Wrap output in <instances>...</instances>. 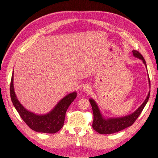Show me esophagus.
Masks as SVG:
<instances>
[{"mask_svg": "<svg viewBox=\"0 0 158 158\" xmlns=\"http://www.w3.org/2000/svg\"><path fill=\"white\" fill-rule=\"evenodd\" d=\"M83 91H84L85 93H89L91 92V88L90 86L88 85H85L84 87H83Z\"/></svg>", "mask_w": 158, "mask_h": 158, "instance_id": "obj_1", "label": "esophagus"}]
</instances>
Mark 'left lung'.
<instances>
[{"label": "left lung", "instance_id": "obj_1", "mask_svg": "<svg viewBox=\"0 0 158 158\" xmlns=\"http://www.w3.org/2000/svg\"><path fill=\"white\" fill-rule=\"evenodd\" d=\"M132 53L133 56L135 58L142 60L147 68L146 62L143 56L136 50H133ZM148 81L150 88V80L149 75ZM149 95L150 91L149 92L148 94L146 97V99L144 100L142 105L135 112L130 114V115L119 117H105L102 115L101 111H100L98 104L96 102L94 99L89 98V102L91 104L94 114V120L92 124V127L94 130H96L99 134H102V135H110V134L119 132V131L125 129L127 127L131 126L140 115L144 107L145 106L146 104L148 102Z\"/></svg>", "mask_w": 158, "mask_h": 158}]
</instances>
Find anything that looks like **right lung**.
I'll use <instances>...</instances> for the list:
<instances>
[{"mask_svg": "<svg viewBox=\"0 0 158 158\" xmlns=\"http://www.w3.org/2000/svg\"><path fill=\"white\" fill-rule=\"evenodd\" d=\"M10 94L13 106L24 122L35 132L54 134L62 128L65 119L67 109L77 97L73 92L62 98L53 109L46 114L39 115L26 109L19 101L13 86V71L10 85Z\"/></svg>", "mask_w": 158, "mask_h": 158, "instance_id": "obj_1", "label": "right lung"}]
</instances>
